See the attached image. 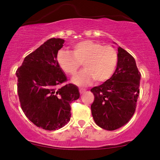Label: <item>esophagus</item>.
<instances>
[{"mask_svg":"<svg viewBox=\"0 0 160 160\" xmlns=\"http://www.w3.org/2000/svg\"><path fill=\"white\" fill-rule=\"evenodd\" d=\"M79 91H80V94H82V93H84V92H85V91H86V90L83 89V88H80Z\"/></svg>","mask_w":160,"mask_h":160,"instance_id":"1","label":"esophagus"}]
</instances>
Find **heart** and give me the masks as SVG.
<instances>
[{"label":"heart","mask_w":160,"mask_h":160,"mask_svg":"<svg viewBox=\"0 0 160 160\" xmlns=\"http://www.w3.org/2000/svg\"><path fill=\"white\" fill-rule=\"evenodd\" d=\"M72 52L60 49L57 53V62L69 75H74L81 65L84 70L72 78V82L79 86L106 81L115 71L118 63V54L111 46H103L99 42L85 40L72 46Z\"/></svg>","instance_id":"obj_1"}]
</instances>
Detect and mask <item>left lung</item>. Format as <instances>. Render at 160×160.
Listing matches in <instances>:
<instances>
[{
    "instance_id": "1",
    "label": "left lung",
    "mask_w": 160,
    "mask_h": 160,
    "mask_svg": "<svg viewBox=\"0 0 160 160\" xmlns=\"http://www.w3.org/2000/svg\"><path fill=\"white\" fill-rule=\"evenodd\" d=\"M140 79L134 58L118 47L117 67L113 75L90 90L95 96L92 116L98 126L113 131L129 121L136 110Z\"/></svg>"
}]
</instances>
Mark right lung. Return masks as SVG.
Instances as JSON below:
<instances>
[{"label": "right lung", "mask_w": 160, "mask_h": 160, "mask_svg": "<svg viewBox=\"0 0 160 160\" xmlns=\"http://www.w3.org/2000/svg\"><path fill=\"white\" fill-rule=\"evenodd\" d=\"M65 40L52 38L24 58L16 71L18 95L26 116L38 127L54 131L70 120V103L79 98L78 88L65 82L57 62V53Z\"/></svg>", "instance_id": "obj_1"}]
</instances>
